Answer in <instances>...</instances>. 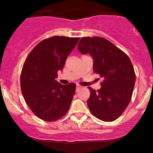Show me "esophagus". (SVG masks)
<instances>
[{
    "mask_svg": "<svg viewBox=\"0 0 153 153\" xmlns=\"http://www.w3.org/2000/svg\"><path fill=\"white\" fill-rule=\"evenodd\" d=\"M80 88H81V85H76V91H78L79 89Z\"/></svg>",
    "mask_w": 153,
    "mask_h": 153,
    "instance_id": "esophagus-1",
    "label": "esophagus"
}]
</instances>
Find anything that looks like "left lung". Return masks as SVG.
I'll return each mask as SVG.
<instances>
[{"label": "left lung", "instance_id": "left-lung-1", "mask_svg": "<svg viewBox=\"0 0 153 153\" xmlns=\"http://www.w3.org/2000/svg\"><path fill=\"white\" fill-rule=\"evenodd\" d=\"M78 49L94 59V72L103 78L101 88L88 87L87 103L92 114L104 122H113L122 114L130 102L136 75L127 54L102 37H82Z\"/></svg>", "mask_w": 153, "mask_h": 153}]
</instances>
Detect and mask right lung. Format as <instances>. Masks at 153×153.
I'll return each mask as SVG.
<instances>
[{
  "instance_id": "1",
  "label": "right lung",
  "mask_w": 153,
  "mask_h": 153,
  "mask_svg": "<svg viewBox=\"0 0 153 153\" xmlns=\"http://www.w3.org/2000/svg\"><path fill=\"white\" fill-rule=\"evenodd\" d=\"M79 39L59 36L45 39L26 57L21 74V88L26 103L38 118L54 122L69 109L76 85H62L55 78Z\"/></svg>"
}]
</instances>
